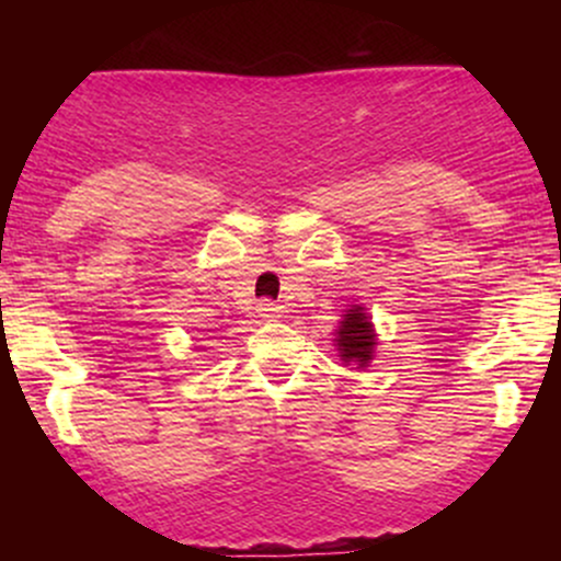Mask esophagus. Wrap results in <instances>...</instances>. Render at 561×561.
I'll return each mask as SVG.
<instances>
[{"label":"esophagus","instance_id":"34e87169","mask_svg":"<svg viewBox=\"0 0 561 561\" xmlns=\"http://www.w3.org/2000/svg\"><path fill=\"white\" fill-rule=\"evenodd\" d=\"M259 313H261V319H266V321H276L282 317V306L279 302H272V300H261L259 302Z\"/></svg>","mask_w":561,"mask_h":561}]
</instances>
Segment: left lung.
I'll return each mask as SVG.
<instances>
[{
	"label": "left lung",
	"instance_id": "1",
	"mask_svg": "<svg viewBox=\"0 0 561 561\" xmlns=\"http://www.w3.org/2000/svg\"><path fill=\"white\" fill-rule=\"evenodd\" d=\"M334 351L345 366L366 369L377 351V330L364 306H347L334 330Z\"/></svg>",
	"mask_w": 561,
	"mask_h": 561
}]
</instances>
